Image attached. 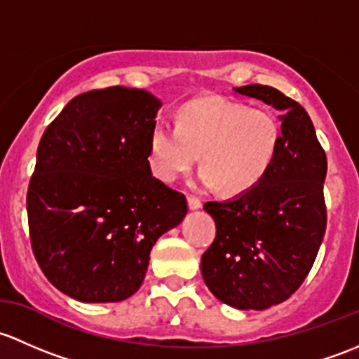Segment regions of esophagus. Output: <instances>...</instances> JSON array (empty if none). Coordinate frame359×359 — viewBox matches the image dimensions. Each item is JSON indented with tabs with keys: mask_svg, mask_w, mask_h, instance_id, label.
Segmentation results:
<instances>
[{
	"mask_svg": "<svg viewBox=\"0 0 359 359\" xmlns=\"http://www.w3.org/2000/svg\"><path fill=\"white\" fill-rule=\"evenodd\" d=\"M188 207H190L191 210L201 209V207H202V201L197 197V195H188Z\"/></svg>",
	"mask_w": 359,
	"mask_h": 359,
	"instance_id": "1",
	"label": "esophagus"
}]
</instances>
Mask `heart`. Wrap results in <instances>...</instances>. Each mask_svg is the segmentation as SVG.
Listing matches in <instances>:
<instances>
[{"label":"heart","mask_w":359,"mask_h":359,"mask_svg":"<svg viewBox=\"0 0 359 359\" xmlns=\"http://www.w3.org/2000/svg\"><path fill=\"white\" fill-rule=\"evenodd\" d=\"M282 142V124L266 107L223 97L188 102L176 126H154L155 172L172 181L194 168L201 154V181L228 195L245 194L264 178Z\"/></svg>","instance_id":"1"}]
</instances>
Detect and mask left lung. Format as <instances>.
Instances as JSON below:
<instances>
[{
  "label": "left lung",
  "mask_w": 359,
  "mask_h": 359,
  "mask_svg": "<svg viewBox=\"0 0 359 359\" xmlns=\"http://www.w3.org/2000/svg\"><path fill=\"white\" fill-rule=\"evenodd\" d=\"M235 91L282 110V142L256 187L204 204L216 221V238L201 269L221 302L261 311L287 301L313 268L327 230V155L301 103L264 84Z\"/></svg>",
  "instance_id": "left-lung-1"
}]
</instances>
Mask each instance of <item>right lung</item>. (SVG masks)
Instances as JSON below:
<instances>
[{
	"label": "right lung",
	"mask_w": 359,
	"mask_h": 359,
	"mask_svg": "<svg viewBox=\"0 0 359 359\" xmlns=\"http://www.w3.org/2000/svg\"><path fill=\"white\" fill-rule=\"evenodd\" d=\"M161 102L110 86L77 95L44 129L27 188L36 261L83 302H117L145 278L150 250L181 223L187 197L150 171Z\"/></svg>",
	"instance_id": "right-lung-1"
}]
</instances>
